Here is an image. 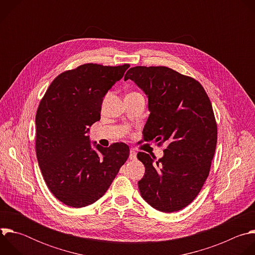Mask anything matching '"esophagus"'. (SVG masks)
I'll return each mask as SVG.
<instances>
[{
	"instance_id": "1",
	"label": "esophagus",
	"mask_w": 255,
	"mask_h": 255,
	"mask_svg": "<svg viewBox=\"0 0 255 255\" xmlns=\"http://www.w3.org/2000/svg\"><path fill=\"white\" fill-rule=\"evenodd\" d=\"M129 158L131 159V160H135L137 157H136V152L133 150V149H131L130 150V154H129Z\"/></svg>"
}]
</instances>
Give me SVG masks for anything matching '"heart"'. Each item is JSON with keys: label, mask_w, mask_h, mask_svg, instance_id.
Here are the masks:
<instances>
[{"label": "heart", "mask_w": 255, "mask_h": 255, "mask_svg": "<svg viewBox=\"0 0 255 255\" xmlns=\"http://www.w3.org/2000/svg\"><path fill=\"white\" fill-rule=\"evenodd\" d=\"M131 94H133V93H131Z\"/></svg>", "instance_id": "b5f03b06"}]
</instances>
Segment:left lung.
<instances>
[{"label":"left lung","instance_id":"8db88e82","mask_svg":"<svg viewBox=\"0 0 255 255\" xmlns=\"http://www.w3.org/2000/svg\"><path fill=\"white\" fill-rule=\"evenodd\" d=\"M128 79L148 97L144 141L167 144L157 161L138 152L145 166L138 181L141 197L160 212L179 211L199 195L215 154L217 123L210 99L198 81L166 66L131 67Z\"/></svg>","mask_w":255,"mask_h":255}]
</instances>
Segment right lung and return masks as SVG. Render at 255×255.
<instances>
[{
    "label": "right lung",
    "instance_id": "right-lung-1",
    "mask_svg": "<svg viewBox=\"0 0 255 255\" xmlns=\"http://www.w3.org/2000/svg\"><path fill=\"white\" fill-rule=\"evenodd\" d=\"M129 64L86 63L57 76L36 113V155L53 196L72 208L89 206L105 195L129 157L123 142L92 147L90 128L101 119L103 98Z\"/></svg>",
    "mask_w": 255,
    "mask_h": 255
}]
</instances>
